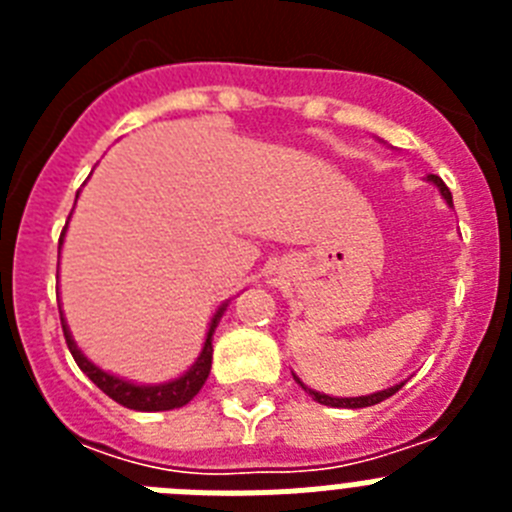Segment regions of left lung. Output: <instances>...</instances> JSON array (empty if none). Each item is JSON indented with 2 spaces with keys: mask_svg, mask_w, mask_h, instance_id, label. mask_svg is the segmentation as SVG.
Segmentation results:
<instances>
[{
  "mask_svg": "<svg viewBox=\"0 0 512 512\" xmlns=\"http://www.w3.org/2000/svg\"><path fill=\"white\" fill-rule=\"evenodd\" d=\"M425 182H431L433 187L438 189V194H441V200L446 202V205H449V207H454V200H451L449 187H446V184L441 182V176L428 174V176H425ZM292 377H295V382L300 384L302 390H305L307 395L312 397V400L320 402V405H328V408H351V410H356V408H372V405H377V402H382V400H387V397L395 395V392L400 390L402 384L408 382V379H405V382H397V384H392V387H387V390L372 392V395H361V397H333V395H325V392L310 390V387H307V384L302 382V379L297 377L295 372H292Z\"/></svg>",
  "mask_w": 512,
  "mask_h": 512,
  "instance_id": "8db88e82",
  "label": "left lung"
}]
</instances>
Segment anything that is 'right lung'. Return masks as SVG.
<instances>
[{"mask_svg": "<svg viewBox=\"0 0 512 512\" xmlns=\"http://www.w3.org/2000/svg\"><path fill=\"white\" fill-rule=\"evenodd\" d=\"M76 200H79V192H76ZM69 228V223H66ZM66 228L61 233V241L58 246H63V235H66ZM58 295V289H56ZM230 300H225L223 305L217 307L215 315H212L210 325H207L205 333V343H202L200 356L194 359V364L189 366L187 372H182L179 377L169 379V382H158V384H143V382H133V379L117 377V374L107 372L102 366L94 364L92 359H87V354L76 346L74 336H71V328L63 318L61 310V325H63V336H66V343H69V351L74 356V361L79 364V369L97 384L99 390L104 392L107 397H112L115 402H120L122 408L130 410H140V413H161V410H174V408H184L189 400H192L197 392L202 390V384L207 382L212 369V336H215V328L223 320L225 310H228Z\"/></svg>", "mask_w": 512, "mask_h": 512, "instance_id": "obj_1", "label": "right lung"}]
</instances>
